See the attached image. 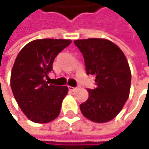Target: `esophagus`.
Here are the masks:
<instances>
[{"mask_svg":"<svg viewBox=\"0 0 149 149\" xmlns=\"http://www.w3.org/2000/svg\"><path fill=\"white\" fill-rule=\"evenodd\" d=\"M68 89H69L71 91H75L77 90V88H75V87H72V86H68Z\"/></svg>","mask_w":149,"mask_h":149,"instance_id":"1","label":"esophagus"}]
</instances>
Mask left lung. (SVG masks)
<instances>
[{
    "instance_id": "left-lung-1",
    "label": "left lung",
    "mask_w": 149,
    "mask_h": 149,
    "mask_svg": "<svg viewBox=\"0 0 149 149\" xmlns=\"http://www.w3.org/2000/svg\"><path fill=\"white\" fill-rule=\"evenodd\" d=\"M87 74L96 76L97 88L88 90V99L80 104L89 120L103 123L115 118L123 108L130 91L131 72L123 51L109 40H77Z\"/></svg>"
}]
</instances>
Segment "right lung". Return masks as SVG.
<instances>
[{"label":"right lung","mask_w":149,"mask_h":149,"mask_svg":"<svg viewBox=\"0 0 149 149\" xmlns=\"http://www.w3.org/2000/svg\"><path fill=\"white\" fill-rule=\"evenodd\" d=\"M71 43V40H35L25 45L16 57L11 72V89L20 109L33 123H50L60 113L68 87L49 84L45 78L52 71L57 55Z\"/></svg>","instance_id":"1"}]
</instances>
